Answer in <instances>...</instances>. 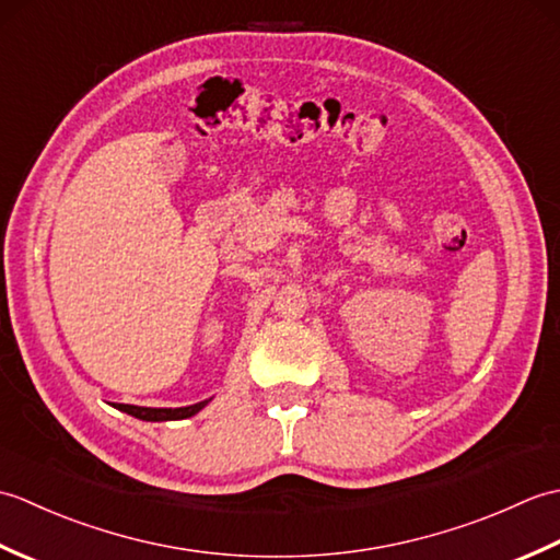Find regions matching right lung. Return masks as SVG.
<instances>
[{"label": "right lung", "instance_id": "obj_1", "mask_svg": "<svg viewBox=\"0 0 560 560\" xmlns=\"http://www.w3.org/2000/svg\"><path fill=\"white\" fill-rule=\"evenodd\" d=\"M209 404L207 401H199L192 404V407H177V409H151V407H135V404H120V411L135 416V419L141 421H180V419H189V416H195L197 411H201Z\"/></svg>", "mask_w": 560, "mask_h": 560}]
</instances>
